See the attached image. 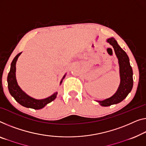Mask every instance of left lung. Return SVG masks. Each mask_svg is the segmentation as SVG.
I'll return each instance as SVG.
<instances>
[{
	"label": "left lung",
	"instance_id": "left-lung-1",
	"mask_svg": "<svg viewBox=\"0 0 146 146\" xmlns=\"http://www.w3.org/2000/svg\"><path fill=\"white\" fill-rule=\"evenodd\" d=\"M107 42L112 46L118 58L121 82L117 92L111 97L102 101H97L102 106L107 107L120 103L132 90L133 86V72L130 66L129 56L118 44L114 38L107 39Z\"/></svg>",
	"mask_w": 146,
	"mask_h": 146
}]
</instances>
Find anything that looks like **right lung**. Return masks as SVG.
Returning <instances> with one entry per match:
<instances>
[{"mask_svg": "<svg viewBox=\"0 0 146 146\" xmlns=\"http://www.w3.org/2000/svg\"><path fill=\"white\" fill-rule=\"evenodd\" d=\"M21 54V52L16 55V57L12 60V64H11L10 70V72L8 73L7 77L8 90H9L10 94L12 95V96L14 97L16 101L18 102L20 105L24 106L25 108H32L35 109V110H40V109L44 108L46 104L50 103L51 102L54 100L58 94V92H55L54 94L46 98L36 100L29 96V95H27L25 92H23L21 90L20 87L17 84L16 77V64L17 58L20 56ZM65 77H66V75L62 78L60 82V84H62V80Z\"/></svg>", "mask_w": 146, "mask_h": 146, "instance_id": "1", "label": "right lung"}]
</instances>
